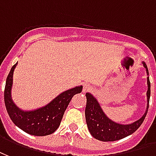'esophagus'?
Listing matches in <instances>:
<instances>
[{
	"mask_svg": "<svg viewBox=\"0 0 156 156\" xmlns=\"http://www.w3.org/2000/svg\"><path fill=\"white\" fill-rule=\"evenodd\" d=\"M90 90H91V86L88 85V84H83V90L82 91L83 93H86V92H89Z\"/></svg>",
	"mask_w": 156,
	"mask_h": 156,
	"instance_id": "obj_1",
	"label": "esophagus"
}]
</instances>
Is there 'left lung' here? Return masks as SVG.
Returning a JSON list of instances; mask_svg holds the SVG:
<instances>
[{"label": "left lung", "instance_id": "left-lung-1", "mask_svg": "<svg viewBox=\"0 0 156 156\" xmlns=\"http://www.w3.org/2000/svg\"><path fill=\"white\" fill-rule=\"evenodd\" d=\"M142 64L143 66L145 68L146 73L148 76H147L148 90L146 92L147 106L143 116L135 122L128 125H121L114 122L105 114L98 101L90 93L86 94V106L85 115H86V124L90 133L94 138L101 141H115L131 135L141 126L148 111L149 101L151 96V82L149 79L148 68L144 61H142Z\"/></svg>", "mask_w": 156, "mask_h": 156}]
</instances>
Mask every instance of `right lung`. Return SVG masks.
I'll use <instances>...</instances> for the list:
<instances>
[{
    "mask_svg": "<svg viewBox=\"0 0 156 156\" xmlns=\"http://www.w3.org/2000/svg\"><path fill=\"white\" fill-rule=\"evenodd\" d=\"M16 66L17 63L11 67L5 82L4 100L8 115L13 123L25 132L36 136L51 135L60 126L70 100L76 94L82 91V86L62 92L42 107L32 111H23L16 105L11 97L13 74Z\"/></svg>",
    "mask_w": 156,
    "mask_h": 156,
    "instance_id": "right-lung-1",
    "label": "right lung"
}]
</instances>
